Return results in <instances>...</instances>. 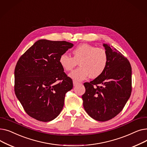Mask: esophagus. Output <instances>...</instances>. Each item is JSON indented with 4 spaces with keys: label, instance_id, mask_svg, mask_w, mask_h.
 Here are the masks:
<instances>
[{
    "label": "esophagus",
    "instance_id": "1",
    "mask_svg": "<svg viewBox=\"0 0 147 147\" xmlns=\"http://www.w3.org/2000/svg\"><path fill=\"white\" fill-rule=\"evenodd\" d=\"M78 84H79V82H76V80H73V85H74V86H76L78 85Z\"/></svg>",
    "mask_w": 147,
    "mask_h": 147
}]
</instances>
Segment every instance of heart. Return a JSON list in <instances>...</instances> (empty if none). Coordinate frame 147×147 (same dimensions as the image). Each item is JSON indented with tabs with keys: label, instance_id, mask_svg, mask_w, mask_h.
I'll use <instances>...</instances> for the list:
<instances>
[{
	"label": "heart",
	"instance_id": "heart-1",
	"mask_svg": "<svg viewBox=\"0 0 147 147\" xmlns=\"http://www.w3.org/2000/svg\"><path fill=\"white\" fill-rule=\"evenodd\" d=\"M73 57L67 53L61 54L59 63L64 71H70L79 63L80 67L75 69L69 76L76 81L88 78L96 79L101 76L109 64V55L105 49L88 43L78 45L71 51Z\"/></svg>",
	"mask_w": 147,
	"mask_h": 147
}]
</instances>
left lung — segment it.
Returning a JSON list of instances; mask_svg holds the SVG:
<instances>
[{
  "instance_id": "obj_1",
  "label": "left lung",
  "mask_w": 147,
  "mask_h": 147,
  "mask_svg": "<svg viewBox=\"0 0 147 147\" xmlns=\"http://www.w3.org/2000/svg\"><path fill=\"white\" fill-rule=\"evenodd\" d=\"M109 55V64L99 78L83 84L84 110L99 121L109 120L124 108L132 92V68L129 60L116 49L104 44Z\"/></svg>"
}]
</instances>
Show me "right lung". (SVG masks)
<instances>
[{
    "mask_svg": "<svg viewBox=\"0 0 147 147\" xmlns=\"http://www.w3.org/2000/svg\"><path fill=\"white\" fill-rule=\"evenodd\" d=\"M73 46L65 41L42 39L18 59L14 72L15 94L29 116L48 122L63 110L65 94L73 84L59 58Z\"/></svg>",
    "mask_w": 147,
    "mask_h": 147,
    "instance_id": "add662e5",
    "label": "right lung"
}]
</instances>
